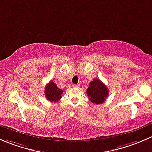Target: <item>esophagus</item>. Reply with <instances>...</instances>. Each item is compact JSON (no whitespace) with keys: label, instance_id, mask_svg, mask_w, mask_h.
<instances>
[{"label":"esophagus","instance_id":"esophagus-1","mask_svg":"<svg viewBox=\"0 0 152 152\" xmlns=\"http://www.w3.org/2000/svg\"><path fill=\"white\" fill-rule=\"evenodd\" d=\"M73 87H74V88H79L80 86L79 85H75V84H74V85H73Z\"/></svg>","mask_w":152,"mask_h":152}]
</instances>
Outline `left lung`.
<instances>
[{
  "instance_id": "obj_1",
  "label": "left lung",
  "mask_w": 152,
  "mask_h": 152,
  "mask_svg": "<svg viewBox=\"0 0 152 152\" xmlns=\"http://www.w3.org/2000/svg\"><path fill=\"white\" fill-rule=\"evenodd\" d=\"M86 92L90 101L94 104H102L108 96V88L97 78L91 81Z\"/></svg>"
}]
</instances>
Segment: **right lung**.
Here are the masks:
<instances>
[{"label": "right lung", "mask_w": 152, "mask_h": 152, "mask_svg": "<svg viewBox=\"0 0 152 152\" xmlns=\"http://www.w3.org/2000/svg\"><path fill=\"white\" fill-rule=\"evenodd\" d=\"M64 91L58 88L53 81H50L45 86V94L47 99L52 102H56L61 99Z\"/></svg>", "instance_id": "right-lung-1"}]
</instances>
